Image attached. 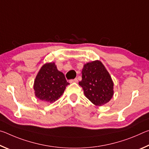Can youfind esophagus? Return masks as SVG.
<instances>
[{
	"label": "esophagus",
	"mask_w": 149,
	"mask_h": 149,
	"mask_svg": "<svg viewBox=\"0 0 149 149\" xmlns=\"http://www.w3.org/2000/svg\"><path fill=\"white\" fill-rule=\"evenodd\" d=\"M69 81H70V83H77V78H75V79H70Z\"/></svg>",
	"instance_id": "obj_1"
}]
</instances>
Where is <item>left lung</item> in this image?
<instances>
[{
  "label": "left lung",
  "mask_w": 149,
  "mask_h": 149,
  "mask_svg": "<svg viewBox=\"0 0 149 149\" xmlns=\"http://www.w3.org/2000/svg\"><path fill=\"white\" fill-rule=\"evenodd\" d=\"M79 85L84 94L96 106L108 102L114 95V84L109 73L99 60L87 63L82 70Z\"/></svg>",
  "instance_id": "obj_1"
}]
</instances>
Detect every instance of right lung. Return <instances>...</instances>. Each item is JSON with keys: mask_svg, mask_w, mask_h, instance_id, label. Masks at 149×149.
<instances>
[{"mask_svg": "<svg viewBox=\"0 0 149 149\" xmlns=\"http://www.w3.org/2000/svg\"><path fill=\"white\" fill-rule=\"evenodd\" d=\"M69 84L64 74L58 70L54 62L47 63L41 67L35 79V94L40 100L54 102Z\"/></svg>", "mask_w": 149, "mask_h": 149, "instance_id": "obj_1", "label": "right lung"}]
</instances>
